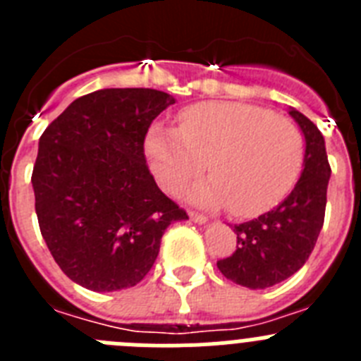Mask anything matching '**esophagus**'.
<instances>
[{
	"instance_id": "1",
	"label": "esophagus",
	"mask_w": 361,
	"mask_h": 361,
	"mask_svg": "<svg viewBox=\"0 0 361 361\" xmlns=\"http://www.w3.org/2000/svg\"><path fill=\"white\" fill-rule=\"evenodd\" d=\"M190 219L193 220L195 224H206V222H208V219H206V216L200 215V213H193V212L190 213Z\"/></svg>"
}]
</instances>
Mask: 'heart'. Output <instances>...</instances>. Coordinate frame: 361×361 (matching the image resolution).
<instances>
[{
	"instance_id": "obj_1",
	"label": "heart",
	"mask_w": 361,
	"mask_h": 361,
	"mask_svg": "<svg viewBox=\"0 0 361 361\" xmlns=\"http://www.w3.org/2000/svg\"><path fill=\"white\" fill-rule=\"evenodd\" d=\"M304 137L289 117L244 103H200L178 117V130L157 123L146 153L166 191L183 190L208 161L213 175L191 188L202 206L255 216L288 195L304 164Z\"/></svg>"
}]
</instances>
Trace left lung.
<instances>
[{"label":"left lung","instance_id":"obj_1","mask_svg":"<svg viewBox=\"0 0 361 361\" xmlns=\"http://www.w3.org/2000/svg\"><path fill=\"white\" fill-rule=\"evenodd\" d=\"M305 139L304 170L293 191L271 212L235 224L237 251L216 262L231 282L266 289L283 282L304 266L324 226L331 166L317 124L289 108Z\"/></svg>","mask_w":361,"mask_h":361}]
</instances>
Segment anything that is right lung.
Wrapping results in <instances>:
<instances>
[{"instance_id": "right-lung-1", "label": "right lung", "mask_w": 361, "mask_h": 361, "mask_svg": "<svg viewBox=\"0 0 361 361\" xmlns=\"http://www.w3.org/2000/svg\"><path fill=\"white\" fill-rule=\"evenodd\" d=\"M175 103L152 88H104L75 99L39 139L32 171L41 235L82 288L141 282L183 208L159 190L145 157L149 124Z\"/></svg>"}]
</instances>
